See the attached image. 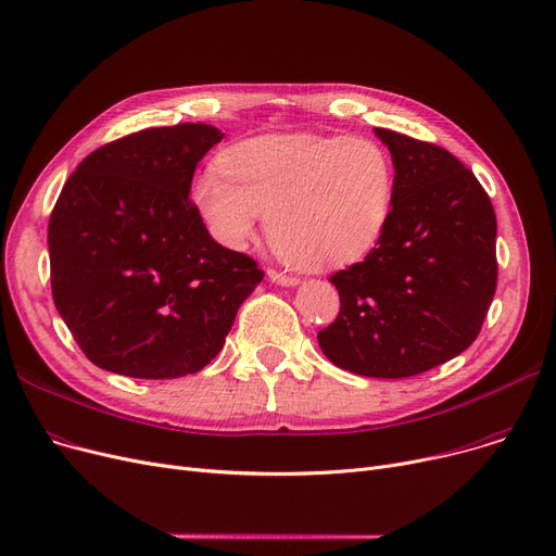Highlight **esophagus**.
I'll use <instances>...</instances> for the list:
<instances>
[{
	"label": "esophagus",
	"instance_id": "1",
	"mask_svg": "<svg viewBox=\"0 0 556 556\" xmlns=\"http://www.w3.org/2000/svg\"><path fill=\"white\" fill-rule=\"evenodd\" d=\"M268 279H270L273 283H277V286H286V288H290V286H298V283H300V279H298V277H290V275H283V273H277V270H268Z\"/></svg>",
	"mask_w": 556,
	"mask_h": 556
}]
</instances>
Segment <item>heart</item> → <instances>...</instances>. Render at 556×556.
<instances>
[{
    "mask_svg": "<svg viewBox=\"0 0 556 556\" xmlns=\"http://www.w3.org/2000/svg\"><path fill=\"white\" fill-rule=\"evenodd\" d=\"M191 198L214 237L245 248L268 216L290 266L327 270L365 256L390 220L394 166L381 143L325 135H261L195 175Z\"/></svg>",
    "mask_w": 556,
    "mask_h": 556,
    "instance_id": "b5f03b06",
    "label": "heart"
}]
</instances>
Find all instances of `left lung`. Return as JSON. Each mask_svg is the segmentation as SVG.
Returning <instances> with one entry per match:
<instances>
[{"mask_svg": "<svg viewBox=\"0 0 556 556\" xmlns=\"http://www.w3.org/2000/svg\"><path fill=\"white\" fill-rule=\"evenodd\" d=\"M392 155L394 200L376 248L331 277L336 323L317 333L340 369L405 378L478 338L495 293V214L476 175L440 149L374 128Z\"/></svg>", "mask_w": 556, "mask_h": 556, "instance_id": "8db88e82", "label": "left lung"}]
</instances>
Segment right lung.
<instances>
[{
  "instance_id": "1",
  "label": "right lung",
  "mask_w": 556,
  "mask_h": 556,
  "mask_svg": "<svg viewBox=\"0 0 556 556\" xmlns=\"http://www.w3.org/2000/svg\"><path fill=\"white\" fill-rule=\"evenodd\" d=\"M210 124L146 128L87 155L49 218L53 304L97 367L178 378L210 365L256 263L223 248L189 200Z\"/></svg>"
}]
</instances>
